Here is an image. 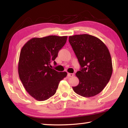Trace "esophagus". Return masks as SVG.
Wrapping results in <instances>:
<instances>
[{"instance_id": "obj_1", "label": "esophagus", "mask_w": 128, "mask_h": 128, "mask_svg": "<svg viewBox=\"0 0 128 128\" xmlns=\"http://www.w3.org/2000/svg\"><path fill=\"white\" fill-rule=\"evenodd\" d=\"M74 73H68V77H69L74 76Z\"/></svg>"}]
</instances>
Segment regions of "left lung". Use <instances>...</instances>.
<instances>
[{
	"mask_svg": "<svg viewBox=\"0 0 128 128\" xmlns=\"http://www.w3.org/2000/svg\"><path fill=\"white\" fill-rule=\"evenodd\" d=\"M69 42L81 66L76 73L79 79L74 92L84 97L94 96L102 91L112 73L110 51L102 41L88 34L69 36Z\"/></svg>",
	"mask_w": 128,
	"mask_h": 128,
	"instance_id": "1",
	"label": "left lung"
}]
</instances>
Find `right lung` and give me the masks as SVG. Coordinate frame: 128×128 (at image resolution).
<instances>
[{"instance_id": "right-lung-1", "label": "right lung", "mask_w": 128, "mask_h": 128, "mask_svg": "<svg viewBox=\"0 0 128 128\" xmlns=\"http://www.w3.org/2000/svg\"><path fill=\"white\" fill-rule=\"evenodd\" d=\"M67 36L33 38L24 45L18 65L19 77L30 95L44 101L55 94L60 81L67 75L50 67L66 44Z\"/></svg>"}]
</instances>
